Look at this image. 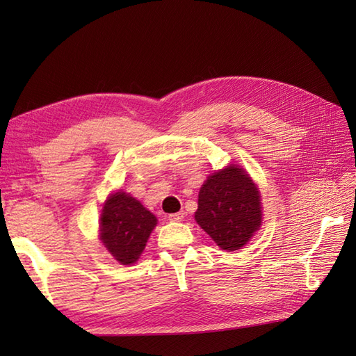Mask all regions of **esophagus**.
<instances>
[{"label": "esophagus", "instance_id": "esophagus-1", "mask_svg": "<svg viewBox=\"0 0 356 356\" xmlns=\"http://www.w3.org/2000/svg\"><path fill=\"white\" fill-rule=\"evenodd\" d=\"M184 217H185V213L184 211H180V213H176V214H170L168 220L170 222H182Z\"/></svg>", "mask_w": 356, "mask_h": 356}]
</instances>
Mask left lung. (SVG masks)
Instances as JSON below:
<instances>
[{
	"label": "left lung",
	"instance_id": "left-lung-1",
	"mask_svg": "<svg viewBox=\"0 0 356 356\" xmlns=\"http://www.w3.org/2000/svg\"><path fill=\"white\" fill-rule=\"evenodd\" d=\"M259 186L245 168L232 163L211 172L199 191L194 218L216 245L232 252L251 241L263 223Z\"/></svg>",
	"mask_w": 356,
	"mask_h": 356
}]
</instances>
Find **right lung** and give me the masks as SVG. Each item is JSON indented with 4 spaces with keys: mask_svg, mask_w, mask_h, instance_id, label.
Returning <instances> with one entry per match:
<instances>
[{
    "mask_svg": "<svg viewBox=\"0 0 356 356\" xmlns=\"http://www.w3.org/2000/svg\"><path fill=\"white\" fill-rule=\"evenodd\" d=\"M157 217L122 190L110 193L99 217V240L120 264H134L140 259Z\"/></svg>",
    "mask_w": 356,
    "mask_h": 356,
    "instance_id": "obj_1",
    "label": "right lung"
}]
</instances>
